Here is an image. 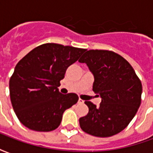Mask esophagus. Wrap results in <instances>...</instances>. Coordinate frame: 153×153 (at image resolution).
I'll use <instances>...</instances> for the list:
<instances>
[{
	"label": "esophagus",
	"mask_w": 153,
	"mask_h": 153,
	"mask_svg": "<svg viewBox=\"0 0 153 153\" xmlns=\"http://www.w3.org/2000/svg\"><path fill=\"white\" fill-rule=\"evenodd\" d=\"M78 102L79 103V104H83V103H84V101H83V100H82V99H79V101H78Z\"/></svg>",
	"instance_id": "esophagus-1"
}]
</instances>
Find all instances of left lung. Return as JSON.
<instances>
[{
	"instance_id": "1",
	"label": "left lung",
	"mask_w": 153,
	"mask_h": 153,
	"mask_svg": "<svg viewBox=\"0 0 153 153\" xmlns=\"http://www.w3.org/2000/svg\"><path fill=\"white\" fill-rule=\"evenodd\" d=\"M94 76L93 92L102 98L99 106L85 101L88 115L79 118L83 131L106 138L121 132L141 104L142 83L125 58L111 51L89 50L79 60Z\"/></svg>"
}]
</instances>
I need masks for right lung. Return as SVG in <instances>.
Instances as JSON below:
<instances>
[{
	"instance_id": "1",
	"label": "right lung",
	"mask_w": 153,
	"mask_h": 153,
	"mask_svg": "<svg viewBox=\"0 0 153 153\" xmlns=\"http://www.w3.org/2000/svg\"><path fill=\"white\" fill-rule=\"evenodd\" d=\"M86 49L46 43L19 60L10 79V96L15 114L25 127L52 131L60 125L65 110L77 103L75 93L61 94L58 87L67 68Z\"/></svg>"
}]
</instances>
